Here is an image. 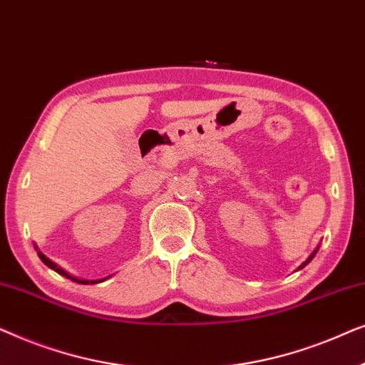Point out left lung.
I'll use <instances>...</instances> for the list:
<instances>
[{
	"mask_svg": "<svg viewBox=\"0 0 365 365\" xmlns=\"http://www.w3.org/2000/svg\"><path fill=\"white\" fill-rule=\"evenodd\" d=\"M317 249H319V247H317ZM317 249H316V251H314V252H312V254H311V256H309V259H307V261H306V262H304V264H302V266H301V269H302V267H304V266H306V264H309V262H311V261H312V257H314V256H316V252H317Z\"/></svg>",
	"mask_w": 365,
	"mask_h": 365,
	"instance_id": "obj_1",
	"label": "left lung"
}]
</instances>
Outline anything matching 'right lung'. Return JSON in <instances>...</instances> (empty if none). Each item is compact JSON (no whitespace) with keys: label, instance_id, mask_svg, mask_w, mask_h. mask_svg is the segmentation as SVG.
<instances>
[{"label":"right lung","instance_id":"1","mask_svg":"<svg viewBox=\"0 0 365 365\" xmlns=\"http://www.w3.org/2000/svg\"><path fill=\"white\" fill-rule=\"evenodd\" d=\"M38 256H39V259H41V261H43L44 264H46L48 267H51L53 271H56L58 274H61V276H64V277H71V276H69V274L64 272L61 267H58L56 264H54L53 261H49V259H48L46 256H44V254L38 252ZM71 281H76V282H79V284H89V281H81V279H74V277H71ZM96 282H101V281H91V284H96Z\"/></svg>","mask_w":365,"mask_h":365}]
</instances>
